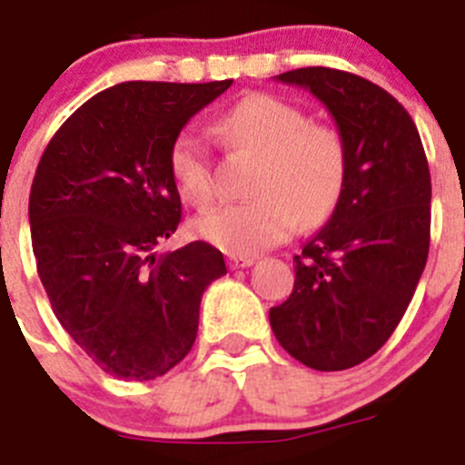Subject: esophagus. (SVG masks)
Here are the masks:
<instances>
[{"label": "esophagus", "mask_w": 465, "mask_h": 465, "mask_svg": "<svg viewBox=\"0 0 465 465\" xmlns=\"http://www.w3.org/2000/svg\"><path fill=\"white\" fill-rule=\"evenodd\" d=\"M229 269H248V266H252L254 259L252 257H241V254H232V257L227 259Z\"/></svg>", "instance_id": "1"}]
</instances>
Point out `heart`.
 Returning <instances> with one entry per match:
<instances>
[{
  "label": "heart",
  "mask_w": 465,
  "mask_h": 465,
  "mask_svg": "<svg viewBox=\"0 0 465 465\" xmlns=\"http://www.w3.org/2000/svg\"><path fill=\"white\" fill-rule=\"evenodd\" d=\"M224 139L257 154L252 199L196 217V233L232 254H257L290 236L296 224L324 223L336 211L347 181L342 136L329 124L308 123L294 104L273 94H248L220 120ZM169 169L178 194L194 206L213 199V169L202 139L185 129L173 139Z\"/></svg>",
  "instance_id": "obj_1"
}]
</instances>
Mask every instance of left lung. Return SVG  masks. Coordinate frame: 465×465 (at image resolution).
Returning <instances> with one entry per match:
<instances>
[{"mask_svg": "<svg viewBox=\"0 0 465 465\" xmlns=\"http://www.w3.org/2000/svg\"><path fill=\"white\" fill-rule=\"evenodd\" d=\"M333 115L347 181L329 223L294 257V290L271 308L280 345L303 366L345 371L399 326L426 266L430 173L410 113L375 83L329 69L280 74Z\"/></svg>", "mask_w": 465, "mask_h": 465, "instance_id": "1", "label": "left lung"}]
</instances>
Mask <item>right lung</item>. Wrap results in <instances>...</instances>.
<instances>
[{
	"mask_svg": "<svg viewBox=\"0 0 465 465\" xmlns=\"http://www.w3.org/2000/svg\"><path fill=\"white\" fill-rule=\"evenodd\" d=\"M232 81H129L87 99L50 139L29 192L36 271L78 347L120 380H154L187 357L203 290L227 273L194 241L157 245L181 224L173 139Z\"/></svg>",
	"mask_w": 465,
	"mask_h": 465,
	"instance_id": "1",
	"label": "right lung"
}]
</instances>
